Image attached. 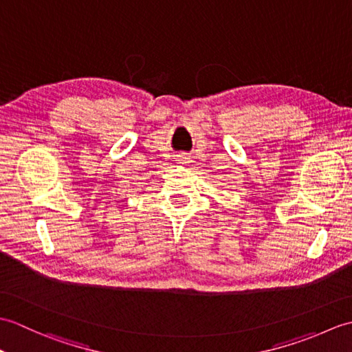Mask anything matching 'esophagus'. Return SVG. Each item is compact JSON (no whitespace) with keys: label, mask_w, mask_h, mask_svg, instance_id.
I'll list each match as a JSON object with an SVG mask.
<instances>
[{"label":"esophagus","mask_w":352,"mask_h":352,"mask_svg":"<svg viewBox=\"0 0 352 352\" xmlns=\"http://www.w3.org/2000/svg\"><path fill=\"white\" fill-rule=\"evenodd\" d=\"M178 162H180V163H188V157H186V155H178Z\"/></svg>","instance_id":"34e87169"}]
</instances>
